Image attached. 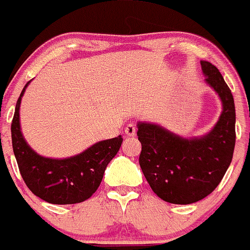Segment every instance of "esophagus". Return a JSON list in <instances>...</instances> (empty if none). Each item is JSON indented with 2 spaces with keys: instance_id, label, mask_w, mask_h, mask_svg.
<instances>
[{
  "instance_id": "obj_1",
  "label": "esophagus",
  "mask_w": 250,
  "mask_h": 250,
  "mask_svg": "<svg viewBox=\"0 0 250 250\" xmlns=\"http://www.w3.org/2000/svg\"><path fill=\"white\" fill-rule=\"evenodd\" d=\"M137 132V127H136L135 123H130V124L126 125L125 127V133L127 136H135Z\"/></svg>"
}]
</instances>
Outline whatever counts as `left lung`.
Listing matches in <instances>:
<instances>
[{"instance_id": "8db88e82", "label": "left lung", "mask_w": 250, "mask_h": 250, "mask_svg": "<svg viewBox=\"0 0 250 250\" xmlns=\"http://www.w3.org/2000/svg\"><path fill=\"white\" fill-rule=\"evenodd\" d=\"M201 67L206 82L223 102L219 120L208 135L185 140L158 125L138 124L144 177L160 199L174 205H189L208 196L228 171L235 149L236 112L230 87L214 65L201 61Z\"/></svg>"}]
</instances>
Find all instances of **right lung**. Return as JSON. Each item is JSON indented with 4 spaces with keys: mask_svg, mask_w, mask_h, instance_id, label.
<instances>
[{
    "mask_svg": "<svg viewBox=\"0 0 250 250\" xmlns=\"http://www.w3.org/2000/svg\"><path fill=\"white\" fill-rule=\"evenodd\" d=\"M22 89L12 120V144L20 174L27 188L40 199L53 205H73L89 199L104 178V169L117 155L122 136L101 141L85 151L68 159H49L32 150L20 131L19 108Z\"/></svg>",
    "mask_w": 250,
    "mask_h": 250,
    "instance_id": "obj_1",
    "label": "right lung"
}]
</instances>
